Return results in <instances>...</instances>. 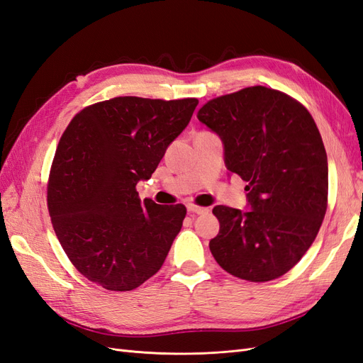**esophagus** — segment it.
Wrapping results in <instances>:
<instances>
[{"label":"esophagus","instance_id":"1","mask_svg":"<svg viewBox=\"0 0 363 363\" xmlns=\"http://www.w3.org/2000/svg\"><path fill=\"white\" fill-rule=\"evenodd\" d=\"M188 212L189 213H195V215H201V213L208 212V208L207 207H199V206H195V204H189L188 206Z\"/></svg>","mask_w":363,"mask_h":363}]
</instances>
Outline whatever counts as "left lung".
Masks as SVG:
<instances>
[{
  "label": "left lung",
  "mask_w": 363,
  "mask_h": 363,
  "mask_svg": "<svg viewBox=\"0 0 363 363\" xmlns=\"http://www.w3.org/2000/svg\"><path fill=\"white\" fill-rule=\"evenodd\" d=\"M221 138L225 167L247 182L251 211L213 207L218 265L248 281H269L311 248L327 211L328 167L309 111L288 94L251 86L207 101L196 113Z\"/></svg>",
  "instance_id": "1"
}]
</instances>
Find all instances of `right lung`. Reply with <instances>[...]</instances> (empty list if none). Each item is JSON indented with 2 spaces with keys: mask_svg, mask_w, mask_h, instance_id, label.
I'll return each mask as SVG.
<instances>
[{
  "mask_svg": "<svg viewBox=\"0 0 363 363\" xmlns=\"http://www.w3.org/2000/svg\"><path fill=\"white\" fill-rule=\"evenodd\" d=\"M199 100L116 96L77 113L54 155L47 203L52 228L82 276L107 291H133L162 268L186 216L183 204L140 201Z\"/></svg>",
  "mask_w": 363,
  "mask_h": 363,
  "instance_id": "obj_1",
  "label": "right lung"
}]
</instances>
